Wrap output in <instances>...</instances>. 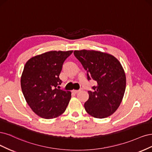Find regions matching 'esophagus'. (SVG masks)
Returning a JSON list of instances; mask_svg holds the SVG:
<instances>
[{
  "mask_svg": "<svg viewBox=\"0 0 152 152\" xmlns=\"http://www.w3.org/2000/svg\"><path fill=\"white\" fill-rule=\"evenodd\" d=\"M80 91H81L80 90H73L72 92L74 93V94H77V93H79Z\"/></svg>",
  "mask_w": 152,
  "mask_h": 152,
  "instance_id": "obj_1",
  "label": "esophagus"
}]
</instances>
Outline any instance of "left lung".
<instances>
[{
    "label": "left lung",
    "instance_id": "obj_1",
    "mask_svg": "<svg viewBox=\"0 0 152 152\" xmlns=\"http://www.w3.org/2000/svg\"><path fill=\"white\" fill-rule=\"evenodd\" d=\"M74 55L87 71L88 80L97 85L88 91L85 103L87 113L95 118H105L114 114L123 99L126 77L119 61L114 56L96 50H75Z\"/></svg>",
    "mask_w": 152,
    "mask_h": 152
}]
</instances>
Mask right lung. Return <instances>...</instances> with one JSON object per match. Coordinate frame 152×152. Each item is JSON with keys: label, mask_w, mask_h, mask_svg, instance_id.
Returning a JSON list of instances; mask_svg holds the SVG:
<instances>
[{"label": "right lung", "mask_w": 152, "mask_h": 152, "mask_svg": "<svg viewBox=\"0 0 152 152\" xmlns=\"http://www.w3.org/2000/svg\"><path fill=\"white\" fill-rule=\"evenodd\" d=\"M73 50L50 51L29 59L22 72L21 86L27 104L42 118L57 117L66 110L71 93L56 88L64 62Z\"/></svg>", "instance_id": "1"}]
</instances>
